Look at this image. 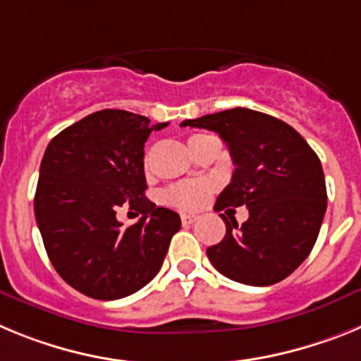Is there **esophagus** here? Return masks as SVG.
<instances>
[{"label":"esophagus","mask_w":361,"mask_h":361,"mask_svg":"<svg viewBox=\"0 0 361 361\" xmlns=\"http://www.w3.org/2000/svg\"><path fill=\"white\" fill-rule=\"evenodd\" d=\"M180 220H183L184 226H190L195 222L197 215H191V213H180Z\"/></svg>","instance_id":"obj_1"}]
</instances>
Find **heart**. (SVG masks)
<instances>
[{
    "label": "heart",
    "mask_w": 361,
    "mask_h": 361,
    "mask_svg": "<svg viewBox=\"0 0 361 361\" xmlns=\"http://www.w3.org/2000/svg\"><path fill=\"white\" fill-rule=\"evenodd\" d=\"M199 137L204 135H193L190 137V141H195ZM149 166V157L146 155L145 159V168L148 170ZM213 191V183L212 180H186V183L173 184L171 188H168L164 193V200L170 206H175L178 209H199L202 208L204 204L208 202L209 195Z\"/></svg>",
    "instance_id": "b5f03b06"
}]
</instances>
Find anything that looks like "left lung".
Listing matches in <instances>:
<instances>
[{
	"instance_id": "1",
	"label": "left lung",
	"mask_w": 361,
	"mask_h": 361,
	"mask_svg": "<svg viewBox=\"0 0 361 361\" xmlns=\"http://www.w3.org/2000/svg\"><path fill=\"white\" fill-rule=\"evenodd\" d=\"M180 126L219 133L237 166L215 212L238 206L250 212L240 228L220 215L226 235L206 250L209 262L228 279L258 288L291 275L311 253L327 209L317 153L288 123L250 108L188 119Z\"/></svg>"
}]
</instances>
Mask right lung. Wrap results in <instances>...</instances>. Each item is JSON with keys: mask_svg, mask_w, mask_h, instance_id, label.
<instances>
[{"mask_svg": "<svg viewBox=\"0 0 361 361\" xmlns=\"http://www.w3.org/2000/svg\"><path fill=\"white\" fill-rule=\"evenodd\" d=\"M168 123L101 110L54 137L41 161L34 213L50 262L82 295L117 300L157 275L180 216L145 197V142ZM140 209L123 228L116 209Z\"/></svg>", "mask_w": 361, "mask_h": 361, "instance_id": "add662e5", "label": "right lung"}]
</instances>
